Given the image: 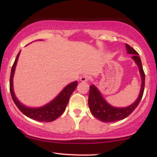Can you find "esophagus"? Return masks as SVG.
Here are the masks:
<instances>
[{
	"instance_id": "1",
	"label": "esophagus",
	"mask_w": 157,
	"mask_h": 157,
	"mask_svg": "<svg viewBox=\"0 0 157 157\" xmlns=\"http://www.w3.org/2000/svg\"><path fill=\"white\" fill-rule=\"evenodd\" d=\"M90 78H91V77H90V76H89V75H84L80 77V81H82V82H87V81H89L90 80Z\"/></svg>"
}]
</instances>
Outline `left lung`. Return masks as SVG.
Here are the masks:
<instances>
[{
  "label": "left lung",
  "mask_w": 157,
  "mask_h": 157,
  "mask_svg": "<svg viewBox=\"0 0 157 157\" xmlns=\"http://www.w3.org/2000/svg\"><path fill=\"white\" fill-rule=\"evenodd\" d=\"M126 48H127L128 53L134 55L132 56V58L134 59L135 63L139 66L140 75H141L142 86L140 95H139L138 99L136 100V102L133 103L132 105L128 106L126 108H120L119 109V108H115L110 105L104 100L101 94L97 90V88L94 85L90 86L89 94V105L90 111H91V113H92L94 117H95L102 122H111L119 121V120L126 118L137 107L139 103L141 101L142 96H143L144 89H145V75L144 73L143 68H142L141 59L139 57L137 52L129 46L128 44H126Z\"/></svg>",
  "instance_id": "8db88e82"
}]
</instances>
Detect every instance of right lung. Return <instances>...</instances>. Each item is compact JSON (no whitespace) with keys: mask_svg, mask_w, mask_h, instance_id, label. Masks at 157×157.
Listing matches in <instances>:
<instances>
[{"mask_svg":"<svg viewBox=\"0 0 157 157\" xmlns=\"http://www.w3.org/2000/svg\"><path fill=\"white\" fill-rule=\"evenodd\" d=\"M21 52V51H20ZM19 53L17 54L16 59L14 62L13 66L12 67L10 74V91L11 93V96L12 97L14 102L17 107L18 108L20 111L22 112L23 114L26 115L28 117L32 119V120H37L39 122H49L55 120L57 119L60 115L63 114L66 110V105H67L68 100H69L71 94L75 91L77 86V82H71L69 85H68L65 89L63 90L59 94V95L54 99L52 102L46 105L44 107L38 108V109H31L24 106L20 102L17 98L15 97V94L13 91V86H12V80H13V75L15 72V66L17 64V59H18Z\"/></svg>","mask_w":157,"mask_h":157,"instance_id":"right-lung-1","label":"right lung"}]
</instances>
